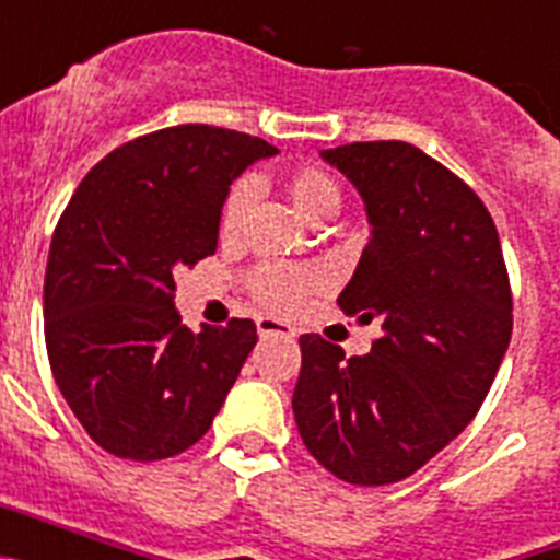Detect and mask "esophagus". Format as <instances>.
Returning <instances> with one entry per match:
<instances>
[{
	"mask_svg": "<svg viewBox=\"0 0 560 560\" xmlns=\"http://www.w3.org/2000/svg\"><path fill=\"white\" fill-rule=\"evenodd\" d=\"M257 334L260 336H294V328L285 323H280V319H271V316H260L257 319Z\"/></svg>",
	"mask_w": 560,
	"mask_h": 560,
	"instance_id": "esophagus-1",
	"label": "esophagus"
}]
</instances>
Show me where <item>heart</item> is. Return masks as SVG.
I'll list each match as a JSON object with an SVG mask.
<instances>
[{
	"instance_id": "b5f03b06",
	"label": "heart",
	"mask_w": 560,
	"mask_h": 560,
	"mask_svg": "<svg viewBox=\"0 0 560 560\" xmlns=\"http://www.w3.org/2000/svg\"><path fill=\"white\" fill-rule=\"evenodd\" d=\"M285 192H289L294 210L311 224L330 219L341 205V190L330 173L323 167H296L285 176ZM257 196L255 182L244 179L232 185L226 192L224 207H221V232L235 235L241 230V221L249 212L252 201ZM252 294L260 300L269 311L289 314L296 305L303 303L311 289V277L303 269H291V266H260L249 277Z\"/></svg>"
}]
</instances>
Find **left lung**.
<instances>
[{
  "mask_svg": "<svg viewBox=\"0 0 560 560\" xmlns=\"http://www.w3.org/2000/svg\"><path fill=\"white\" fill-rule=\"evenodd\" d=\"M368 207L370 244L339 294L381 319L368 355L300 336L296 429L350 485L407 479L474 420L511 345L513 296L488 207L448 167L398 140L328 148Z\"/></svg>",
  "mask_w": 560,
  "mask_h": 560,
  "instance_id": "1",
  "label": "left lung"
}]
</instances>
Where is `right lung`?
<instances>
[{
  "label": "right lung",
  "mask_w": 560,
  "mask_h": 560,
  "mask_svg": "<svg viewBox=\"0 0 560 560\" xmlns=\"http://www.w3.org/2000/svg\"><path fill=\"white\" fill-rule=\"evenodd\" d=\"M275 153L230 128H162L103 156L58 219L44 275L49 368L114 457L153 463L199 443L255 348L252 319L182 325L173 271L215 252L230 185Z\"/></svg>",
  "instance_id": "obj_1"
}]
</instances>
